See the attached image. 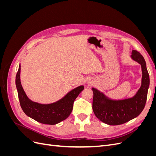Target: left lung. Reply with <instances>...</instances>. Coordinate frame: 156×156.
Here are the masks:
<instances>
[{
    "instance_id": "obj_1",
    "label": "left lung",
    "mask_w": 156,
    "mask_h": 156,
    "mask_svg": "<svg viewBox=\"0 0 156 156\" xmlns=\"http://www.w3.org/2000/svg\"><path fill=\"white\" fill-rule=\"evenodd\" d=\"M131 57L141 65L143 73L141 86L133 97L112 100L96 88H92L94 93L93 111L98 119L105 124L111 126L124 124L138 116L145 107L150 84L145 60L142 55L135 50L132 51Z\"/></svg>"
}]
</instances>
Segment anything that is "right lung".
<instances>
[{"label":"right lung","instance_id":"1","mask_svg":"<svg viewBox=\"0 0 156 156\" xmlns=\"http://www.w3.org/2000/svg\"><path fill=\"white\" fill-rule=\"evenodd\" d=\"M20 72V65L16 77V84L21 107L28 116L41 124L55 125L66 119L72 111L75 100L84 90V86H79L57 101L50 104H40L31 101L26 95L21 83Z\"/></svg>","mask_w":156,"mask_h":156}]
</instances>
